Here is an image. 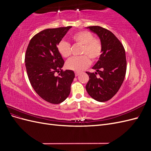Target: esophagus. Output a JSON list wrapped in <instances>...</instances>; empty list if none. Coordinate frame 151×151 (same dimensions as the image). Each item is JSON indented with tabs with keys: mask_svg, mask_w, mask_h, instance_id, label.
I'll return each instance as SVG.
<instances>
[{
	"mask_svg": "<svg viewBox=\"0 0 151 151\" xmlns=\"http://www.w3.org/2000/svg\"><path fill=\"white\" fill-rule=\"evenodd\" d=\"M79 74H80L79 73H77V72H76V73H75V76H76V77H77V76H78Z\"/></svg>",
	"mask_w": 151,
	"mask_h": 151,
	"instance_id": "34e87169",
	"label": "esophagus"
}]
</instances>
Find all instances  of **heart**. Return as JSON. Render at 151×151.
<instances>
[{"label": "heart", "mask_w": 151, "mask_h": 151, "mask_svg": "<svg viewBox=\"0 0 151 151\" xmlns=\"http://www.w3.org/2000/svg\"><path fill=\"white\" fill-rule=\"evenodd\" d=\"M72 40L74 43L83 45L81 55H85L70 58L67 62L66 67L69 70L80 72L90 65L91 61L88 57L92 61H95L100 57L102 52V44L99 40L94 38V35L88 31L77 32L72 35ZM57 50L64 58L71 55L70 45L65 41H60L58 43Z\"/></svg>", "instance_id": "heart-1"}]
</instances>
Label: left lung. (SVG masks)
Masks as SVG:
<instances>
[{
    "mask_svg": "<svg viewBox=\"0 0 151 151\" xmlns=\"http://www.w3.org/2000/svg\"><path fill=\"white\" fill-rule=\"evenodd\" d=\"M86 28L96 35L102 44L101 55L93 67L96 72H86L89 80L86 89L96 101H106L115 96L124 81L127 70L125 49L115 35L109 30L97 26Z\"/></svg>",
    "mask_w": 151,
    "mask_h": 151,
    "instance_id": "obj_1",
    "label": "left lung"
}]
</instances>
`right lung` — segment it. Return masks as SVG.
<instances>
[{
    "label": "right lung",
    "mask_w": 151,
    "mask_h": 151,
    "mask_svg": "<svg viewBox=\"0 0 151 151\" xmlns=\"http://www.w3.org/2000/svg\"><path fill=\"white\" fill-rule=\"evenodd\" d=\"M72 26L47 29L40 31L30 40L25 55V65L30 83L45 101L59 104L70 93L75 77L74 71L62 68L64 60L57 50V45ZM61 72L58 76L54 73Z\"/></svg>",
    "instance_id": "obj_1"
}]
</instances>
